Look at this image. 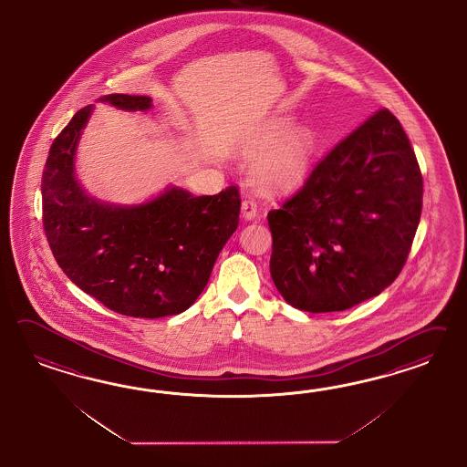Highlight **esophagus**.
<instances>
[{
    "label": "esophagus",
    "instance_id": "obj_1",
    "mask_svg": "<svg viewBox=\"0 0 467 467\" xmlns=\"http://www.w3.org/2000/svg\"><path fill=\"white\" fill-rule=\"evenodd\" d=\"M241 215H243L244 221H254V217H256V203H254L252 198L243 200V203H241Z\"/></svg>",
    "mask_w": 467,
    "mask_h": 467
}]
</instances>
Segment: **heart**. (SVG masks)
<instances>
[{
	"instance_id": "b5f03b06",
	"label": "heart",
	"mask_w": 467,
	"mask_h": 467,
	"mask_svg": "<svg viewBox=\"0 0 467 467\" xmlns=\"http://www.w3.org/2000/svg\"><path fill=\"white\" fill-rule=\"evenodd\" d=\"M248 154L256 156L254 182L272 192H287L301 183L315 150V139L308 127L293 123L289 118H275L262 128L246 145Z\"/></svg>"
}]
</instances>
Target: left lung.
<instances>
[{
    "mask_svg": "<svg viewBox=\"0 0 467 467\" xmlns=\"http://www.w3.org/2000/svg\"><path fill=\"white\" fill-rule=\"evenodd\" d=\"M423 207V178L406 131L373 114L270 211V275L281 296L311 313L379 296L406 264Z\"/></svg>",
    "mask_w": 467,
    "mask_h": 467,
    "instance_id": "left-lung-1",
    "label": "left lung"
}]
</instances>
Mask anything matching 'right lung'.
Listing matches in <instances>:
<instances>
[{"label":"right lung","mask_w":467,"mask_h":467,"mask_svg":"<svg viewBox=\"0 0 467 467\" xmlns=\"http://www.w3.org/2000/svg\"><path fill=\"white\" fill-rule=\"evenodd\" d=\"M116 109L149 111L147 96L109 94ZM94 113L85 106L53 141L43 174V223L57 265L109 310L161 318L188 310L238 229V188L195 197L168 186L140 203L90 197L77 176V149Z\"/></svg>","instance_id":"1"}]
</instances>
